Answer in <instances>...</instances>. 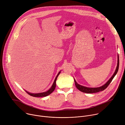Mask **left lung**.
Masks as SVG:
<instances>
[{
  "label": "left lung",
  "mask_w": 125,
  "mask_h": 125,
  "mask_svg": "<svg viewBox=\"0 0 125 125\" xmlns=\"http://www.w3.org/2000/svg\"><path fill=\"white\" fill-rule=\"evenodd\" d=\"M119 55H118V64H117V66L116 68V71H115L114 74H113V75L112 76V77H111V78L109 79V80L105 85H104L103 86H102L101 87H98V88H88V87H84V86H81L80 85L78 84L74 79L76 87L79 90H80V91L84 92V93H97V92H99L100 91H104L109 85V84L112 82L113 78H114V77L115 76V75L117 73V72L118 71V69H119Z\"/></svg>",
  "instance_id": "1"
}]
</instances>
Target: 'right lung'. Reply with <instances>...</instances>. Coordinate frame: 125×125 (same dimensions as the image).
<instances>
[{"label":"right lung","mask_w":125,"mask_h":125,"mask_svg":"<svg viewBox=\"0 0 125 125\" xmlns=\"http://www.w3.org/2000/svg\"><path fill=\"white\" fill-rule=\"evenodd\" d=\"M60 73V72H59V73L58 74V75H57L56 77L55 78V79L54 80V82L52 86V87H51V88L48 90L47 91V92H43V93H38V94H32V93H29L28 92H27L26 91H25L26 92L29 94V95L31 96H33V97H46L49 95H50V94H51L53 91L54 90H55V87H56V80H57V78L58 76H59V74Z\"/></svg>","instance_id":"right-lung-1"}]
</instances>
